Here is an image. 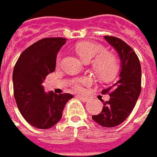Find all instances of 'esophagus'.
Here are the masks:
<instances>
[{
	"instance_id": "1",
	"label": "esophagus",
	"mask_w": 157,
	"mask_h": 157,
	"mask_svg": "<svg viewBox=\"0 0 157 157\" xmlns=\"http://www.w3.org/2000/svg\"><path fill=\"white\" fill-rule=\"evenodd\" d=\"M78 98L80 100H82L83 102H87L88 100H89V99H88L87 97H86V96H78Z\"/></svg>"
}]
</instances>
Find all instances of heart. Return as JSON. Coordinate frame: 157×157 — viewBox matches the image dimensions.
<instances>
[{
	"label": "heart",
	"mask_w": 157,
	"mask_h": 157,
	"mask_svg": "<svg viewBox=\"0 0 157 157\" xmlns=\"http://www.w3.org/2000/svg\"><path fill=\"white\" fill-rule=\"evenodd\" d=\"M75 50L78 57L85 63L93 61L94 68L96 73L101 79L110 81L117 76L120 65L117 58L110 53H104L105 48L94 42H81L77 44ZM61 56L57 57V63H60ZM91 83V79L87 77L78 78L71 82V87L73 91L81 92L83 86Z\"/></svg>",
	"instance_id": "b5f03b06"
}]
</instances>
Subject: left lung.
Segmentation results:
<instances>
[{"mask_svg":"<svg viewBox=\"0 0 157 157\" xmlns=\"http://www.w3.org/2000/svg\"><path fill=\"white\" fill-rule=\"evenodd\" d=\"M104 38L116 50L121 70L117 81L101 92L109 94V100H102V111L92 118L102 127L113 128L122 123L136 105L142 90V68L136 52L124 41L110 36Z\"/></svg>","mask_w":157,"mask_h":157,"instance_id":"obj_1","label":"left lung"}]
</instances>
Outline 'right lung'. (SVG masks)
Wrapping results in <instances>:
<instances>
[{
	"label": "right lung",
	"instance_id": "right-lung-1",
	"mask_svg": "<svg viewBox=\"0 0 157 157\" xmlns=\"http://www.w3.org/2000/svg\"><path fill=\"white\" fill-rule=\"evenodd\" d=\"M63 37H47L22 52L13 71L14 96L18 109L29 123L48 129L62 118L70 94L45 93L42 86L46 76L56 68L57 55L65 44Z\"/></svg>",
	"mask_w": 157,
	"mask_h": 157
}]
</instances>
